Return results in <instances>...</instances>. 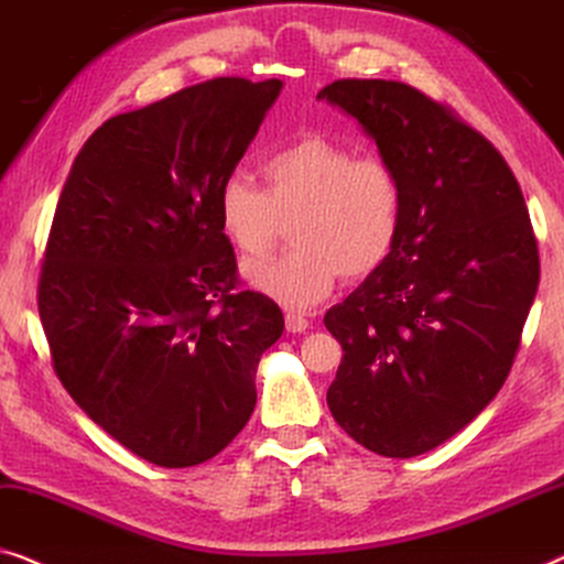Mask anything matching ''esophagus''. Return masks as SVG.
Listing matches in <instances>:
<instances>
[{
  "label": "esophagus",
  "mask_w": 564,
  "mask_h": 564,
  "mask_svg": "<svg viewBox=\"0 0 564 564\" xmlns=\"http://www.w3.org/2000/svg\"><path fill=\"white\" fill-rule=\"evenodd\" d=\"M285 329H289L291 335H299V332L308 329V319L299 312H285Z\"/></svg>",
  "instance_id": "esophagus-1"
}]
</instances>
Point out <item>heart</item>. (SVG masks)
Returning a JSON list of instances; mask_svg holds the SVG:
<instances>
[{
	"label": "heart",
	"instance_id": "obj_1",
	"mask_svg": "<svg viewBox=\"0 0 564 564\" xmlns=\"http://www.w3.org/2000/svg\"><path fill=\"white\" fill-rule=\"evenodd\" d=\"M260 171L265 188L235 173L217 194L221 232L245 258H265L291 225L296 248L250 265L252 289L306 308L329 296L339 273L362 281L391 260L406 219V184L393 161L308 132L273 150Z\"/></svg>",
	"mask_w": 564,
	"mask_h": 564
}]
</instances>
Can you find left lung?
<instances>
[{
    "instance_id": "1",
    "label": "left lung",
    "mask_w": 564,
    "mask_h": 564,
    "mask_svg": "<svg viewBox=\"0 0 564 564\" xmlns=\"http://www.w3.org/2000/svg\"><path fill=\"white\" fill-rule=\"evenodd\" d=\"M316 99L352 115L406 184L391 260L324 314L345 352L329 411L376 455H424L509 378L539 285L534 227L509 163L455 109L386 78Z\"/></svg>"
}]
</instances>
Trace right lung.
<instances>
[{"label": "right lung", "mask_w": 564, "mask_h": 564, "mask_svg": "<svg viewBox=\"0 0 564 564\" xmlns=\"http://www.w3.org/2000/svg\"><path fill=\"white\" fill-rule=\"evenodd\" d=\"M281 86L219 76L112 117L55 206L37 279L53 370L158 467L202 465L242 432L260 355L283 332L279 304L240 289L217 219L221 181Z\"/></svg>", "instance_id": "add662e5"}]
</instances>
